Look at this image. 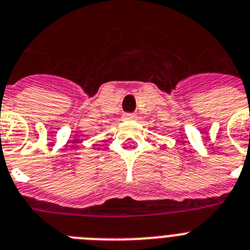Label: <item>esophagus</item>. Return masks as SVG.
Wrapping results in <instances>:
<instances>
[{"label":"esophagus","mask_w":250,"mask_h":250,"mask_svg":"<svg viewBox=\"0 0 250 250\" xmlns=\"http://www.w3.org/2000/svg\"><path fill=\"white\" fill-rule=\"evenodd\" d=\"M122 118L125 119V121H132V119L136 118V114L135 113H123Z\"/></svg>","instance_id":"obj_1"}]
</instances>
